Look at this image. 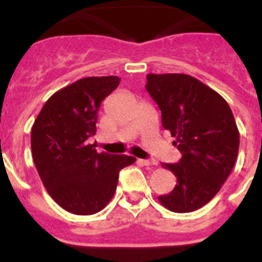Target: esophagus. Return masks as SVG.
<instances>
[{"instance_id":"34e87169","label":"esophagus","mask_w":262,"mask_h":262,"mask_svg":"<svg viewBox=\"0 0 262 262\" xmlns=\"http://www.w3.org/2000/svg\"><path fill=\"white\" fill-rule=\"evenodd\" d=\"M139 163L143 164V165H145V166H154V165H156V161H155V160H144V159H142V160H139Z\"/></svg>"}]
</instances>
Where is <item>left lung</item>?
<instances>
[{
  "label": "left lung",
  "instance_id": "1",
  "mask_svg": "<svg viewBox=\"0 0 262 262\" xmlns=\"http://www.w3.org/2000/svg\"><path fill=\"white\" fill-rule=\"evenodd\" d=\"M145 89L161 110L182 157L164 164L177 178L160 203L173 212H191L216 195L239 152V129L226 99L200 80L182 73L147 75Z\"/></svg>",
  "mask_w": 262,
  "mask_h": 262
}]
</instances>
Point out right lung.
I'll return each mask as SVG.
<instances>
[{
  "label": "right lung",
  "instance_id": "add662e5",
  "mask_svg": "<svg viewBox=\"0 0 262 262\" xmlns=\"http://www.w3.org/2000/svg\"><path fill=\"white\" fill-rule=\"evenodd\" d=\"M117 76L86 77L62 88L45 103L31 128V152L52 200L76 215L105 209L117 190L119 170L135 163L126 155L98 154L88 138L96 135L98 110L117 89Z\"/></svg>",
  "mask_w": 262,
  "mask_h": 262
}]
</instances>
